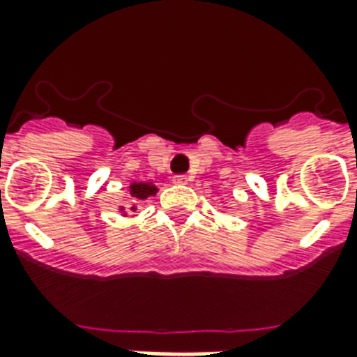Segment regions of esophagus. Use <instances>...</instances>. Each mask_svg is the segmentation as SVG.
Returning a JSON list of instances; mask_svg holds the SVG:
<instances>
[{
	"mask_svg": "<svg viewBox=\"0 0 357 357\" xmlns=\"http://www.w3.org/2000/svg\"><path fill=\"white\" fill-rule=\"evenodd\" d=\"M190 179L187 178V176H176V178H174V183L176 185H187Z\"/></svg>",
	"mask_w": 357,
	"mask_h": 357,
	"instance_id": "1",
	"label": "esophagus"
}]
</instances>
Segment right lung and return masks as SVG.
Masks as SVG:
<instances>
[{"label": "right lung", "instance_id": "add662e5", "mask_svg": "<svg viewBox=\"0 0 357 357\" xmlns=\"http://www.w3.org/2000/svg\"><path fill=\"white\" fill-rule=\"evenodd\" d=\"M157 185L153 181H131L128 187V195L131 196V200L133 202H139V200H148L150 196H155L157 195ZM129 211L135 213L137 211V204L129 207ZM119 213L122 217H129L128 209L123 206H119Z\"/></svg>", "mask_w": 357, "mask_h": 357}]
</instances>
